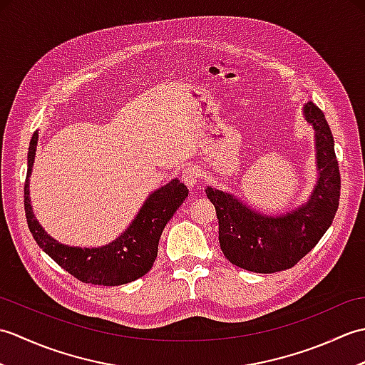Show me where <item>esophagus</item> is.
<instances>
[{"mask_svg":"<svg viewBox=\"0 0 365 365\" xmlns=\"http://www.w3.org/2000/svg\"><path fill=\"white\" fill-rule=\"evenodd\" d=\"M199 169L196 166H187L182 170V182L187 185L188 188H195L199 180Z\"/></svg>","mask_w":365,"mask_h":365,"instance_id":"obj_1","label":"esophagus"}]
</instances>
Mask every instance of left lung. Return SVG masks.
<instances>
[{"label": "left lung", "instance_id": "left-lung-1", "mask_svg": "<svg viewBox=\"0 0 365 365\" xmlns=\"http://www.w3.org/2000/svg\"><path fill=\"white\" fill-rule=\"evenodd\" d=\"M315 131L319 178L306 204L281 216L263 215L216 188L205 190L220 224L221 251L234 265L254 273L292 268L312 251L334 220L340 199V173L334 138L324 114L309 102L302 110Z\"/></svg>", "mask_w": 365, "mask_h": 365}]
</instances>
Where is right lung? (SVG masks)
<instances>
[{"label":"right lung","mask_w":365,"mask_h":365,"mask_svg":"<svg viewBox=\"0 0 365 365\" xmlns=\"http://www.w3.org/2000/svg\"><path fill=\"white\" fill-rule=\"evenodd\" d=\"M38 133L33 135L28 152L25 182V213L28 227L38 247L61 268L81 282L94 285H122L149 273L158 254L161 232L175 210L188 197V188L180 180H170L147 197L141 210L125 232L102 247H73L61 245L37 222L29 199V177L33 170Z\"/></svg>","instance_id":"obj_1"}]
</instances>
